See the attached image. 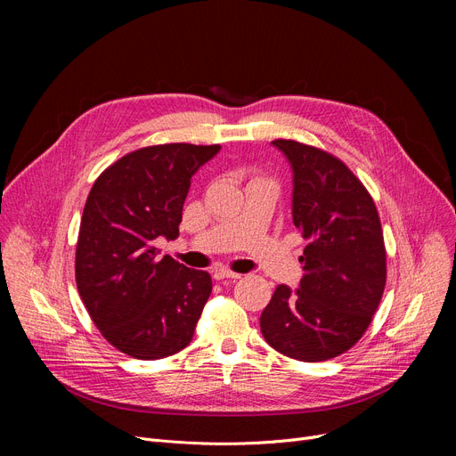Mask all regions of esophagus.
<instances>
[{"label": "esophagus", "instance_id": "1", "mask_svg": "<svg viewBox=\"0 0 456 456\" xmlns=\"http://www.w3.org/2000/svg\"><path fill=\"white\" fill-rule=\"evenodd\" d=\"M212 277L216 281H224V279H240V273H234L231 270H225V268H220V270H214Z\"/></svg>", "mask_w": 456, "mask_h": 456}]
</instances>
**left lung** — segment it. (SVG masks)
<instances>
[{"label": "left lung", "mask_w": 456, "mask_h": 456, "mask_svg": "<svg viewBox=\"0 0 456 456\" xmlns=\"http://www.w3.org/2000/svg\"><path fill=\"white\" fill-rule=\"evenodd\" d=\"M272 143L292 166V218L308 246L299 289L277 286L260 330L284 356L322 362L370 327L387 284L385 238L370 191L340 159L296 140Z\"/></svg>", "instance_id": "left-lung-1"}]
</instances>
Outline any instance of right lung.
<instances>
[{"label": "right lung", "instance_id": "add662e5", "mask_svg": "<svg viewBox=\"0 0 456 456\" xmlns=\"http://www.w3.org/2000/svg\"><path fill=\"white\" fill-rule=\"evenodd\" d=\"M220 151L160 143L131 151L95 179L76 248V282L103 338L140 361L184 349L212 292L207 272L159 256L153 240H175L190 179Z\"/></svg>", "mask_w": 456, "mask_h": 456}]
</instances>
